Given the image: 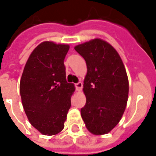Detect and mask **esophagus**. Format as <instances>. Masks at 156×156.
Masks as SVG:
<instances>
[{"mask_svg":"<svg viewBox=\"0 0 156 156\" xmlns=\"http://www.w3.org/2000/svg\"><path fill=\"white\" fill-rule=\"evenodd\" d=\"M82 86H83V85H82V82H78V83H76L75 84L76 90H77L78 91H81L82 89Z\"/></svg>","mask_w":156,"mask_h":156,"instance_id":"34e87169","label":"esophagus"}]
</instances>
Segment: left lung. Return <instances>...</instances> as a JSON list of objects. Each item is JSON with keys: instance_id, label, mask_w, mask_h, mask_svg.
I'll list each match as a JSON object with an SVG mask.
<instances>
[{"instance_id": "left-lung-1", "label": "left lung", "mask_w": 156, "mask_h": 156, "mask_svg": "<svg viewBox=\"0 0 156 156\" xmlns=\"http://www.w3.org/2000/svg\"><path fill=\"white\" fill-rule=\"evenodd\" d=\"M74 49L87 66L83 84L87 102L81 115L90 132L105 135L119 122L126 109L129 92L126 69L115 48L102 39L76 45Z\"/></svg>"}]
</instances>
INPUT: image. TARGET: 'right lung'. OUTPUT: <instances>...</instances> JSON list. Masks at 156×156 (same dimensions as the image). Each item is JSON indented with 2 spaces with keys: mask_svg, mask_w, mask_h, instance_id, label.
Listing matches in <instances>:
<instances>
[{
  "mask_svg": "<svg viewBox=\"0 0 156 156\" xmlns=\"http://www.w3.org/2000/svg\"><path fill=\"white\" fill-rule=\"evenodd\" d=\"M69 45L43 41L29 57L20 94L25 112L34 127L45 135L62 131L71 106L74 84L66 78L64 59Z\"/></svg>",
  "mask_w": 156,
  "mask_h": 156,
  "instance_id": "1",
  "label": "right lung"
}]
</instances>
